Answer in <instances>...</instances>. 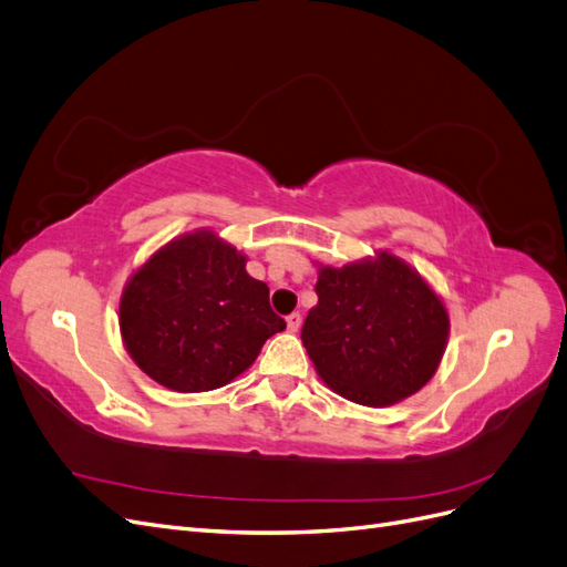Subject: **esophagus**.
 Returning <instances> with one entry per match:
<instances>
[{"label":"esophagus","instance_id":"34e87169","mask_svg":"<svg viewBox=\"0 0 567 567\" xmlns=\"http://www.w3.org/2000/svg\"><path fill=\"white\" fill-rule=\"evenodd\" d=\"M286 326H288V331H290V333L300 331V326H302V317H300V312L288 315V317H286Z\"/></svg>","mask_w":567,"mask_h":567}]
</instances>
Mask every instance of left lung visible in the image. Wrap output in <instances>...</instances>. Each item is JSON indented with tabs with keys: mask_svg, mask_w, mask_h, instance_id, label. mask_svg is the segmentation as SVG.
Wrapping results in <instances>:
<instances>
[{
	"mask_svg": "<svg viewBox=\"0 0 567 567\" xmlns=\"http://www.w3.org/2000/svg\"><path fill=\"white\" fill-rule=\"evenodd\" d=\"M317 296L302 346L333 392L390 406L433 379L450 315L414 267L388 250L342 267L319 265Z\"/></svg>",
	"mask_w": 567,
	"mask_h": 567,
	"instance_id": "left-lung-1",
	"label": "left lung"
}]
</instances>
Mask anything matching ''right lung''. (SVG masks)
<instances>
[{
	"label": "right lung",
	"mask_w": 567,
	"mask_h": 567,
	"mask_svg": "<svg viewBox=\"0 0 567 567\" xmlns=\"http://www.w3.org/2000/svg\"><path fill=\"white\" fill-rule=\"evenodd\" d=\"M286 329L246 255L210 231L184 234L153 252L120 296L125 350L148 379L175 392L231 383Z\"/></svg>",
	"instance_id": "1"
}]
</instances>
